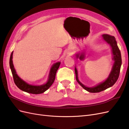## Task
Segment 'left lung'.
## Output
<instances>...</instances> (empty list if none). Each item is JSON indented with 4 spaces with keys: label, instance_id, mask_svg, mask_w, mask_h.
<instances>
[{
    "label": "left lung",
    "instance_id": "8db88e82",
    "mask_svg": "<svg viewBox=\"0 0 129 129\" xmlns=\"http://www.w3.org/2000/svg\"><path fill=\"white\" fill-rule=\"evenodd\" d=\"M104 40L110 45L112 48V52L113 54V60L114 61L113 67L109 77L105 81L100 83L99 84L93 87H88L83 85L82 83L80 82L78 79V71L76 67H75V72L76 75V80L80 85L85 90L90 93H98L102 92L103 90L112 87L116 82L119 78L120 67L121 65V53L119 48H118L115 37L107 34H104L102 35ZM76 57H79L81 60L84 58V55L82 54L79 56V54L76 55Z\"/></svg>",
    "mask_w": 129,
    "mask_h": 129
}]
</instances>
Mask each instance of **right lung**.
Listing matches in <instances>:
<instances>
[{
  "mask_svg": "<svg viewBox=\"0 0 129 129\" xmlns=\"http://www.w3.org/2000/svg\"><path fill=\"white\" fill-rule=\"evenodd\" d=\"M12 55L13 51L12 52L10 58V67L11 70L14 82H15L16 85L20 89L29 93L38 94H41L44 92L45 91H46L52 85V84H53L55 80L56 72L59 67H60L61 63L60 62H56V63H54L50 69L49 74L48 80L46 83L40 86H34L28 84L25 81L23 80L22 79H20L18 76V75L17 74L16 70L15 68H14V66L13 64Z\"/></svg>",
  "mask_w": 129,
  "mask_h": 129,
  "instance_id": "add662e5",
  "label": "right lung"
}]
</instances>
